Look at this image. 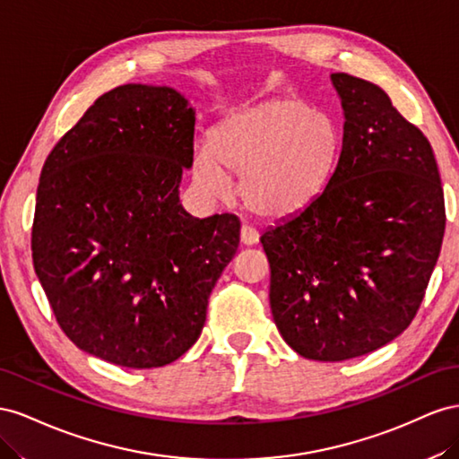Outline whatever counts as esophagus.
Instances as JSON below:
<instances>
[{"label":"esophagus","mask_w":459,"mask_h":459,"mask_svg":"<svg viewBox=\"0 0 459 459\" xmlns=\"http://www.w3.org/2000/svg\"><path fill=\"white\" fill-rule=\"evenodd\" d=\"M257 240H259V232L255 229L247 227V225H244L240 229V242L244 246H254V244H257Z\"/></svg>","instance_id":"1"}]
</instances>
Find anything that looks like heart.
Masks as SVG:
<instances>
[{
  "label": "heart",
  "instance_id": "obj_1",
  "mask_svg": "<svg viewBox=\"0 0 459 459\" xmlns=\"http://www.w3.org/2000/svg\"><path fill=\"white\" fill-rule=\"evenodd\" d=\"M340 134L329 115L296 98H273L221 123L209 150L194 155V180L213 200H229L242 178L246 207L261 219L296 217L329 182Z\"/></svg>",
  "mask_w": 459,
  "mask_h": 459
}]
</instances>
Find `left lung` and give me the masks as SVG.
I'll return each mask as SVG.
<instances>
[{"label":"left lung","instance_id":"obj_1","mask_svg":"<svg viewBox=\"0 0 459 459\" xmlns=\"http://www.w3.org/2000/svg\"><path fill=\"white\" fill-rule=\"evenodd\" d=\"M331 81L344 111L334 173L306 212L259 238L274 325L317 361L365 356L408 329L446 227L425 134L377 84L346 73Z\"/></svg>","mask_w":459,"mask_h":459}]
</instances>
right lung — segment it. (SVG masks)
<instances>
[{
  "instance_id": "obj_1",
  "label": "right lung",
  "mask_w": 459,
  "mask_h": 459,
  "mask_svg": "<svg viewBox=\"0 0 459 459\" xmlns=\"http://www.w3.org/2000/svg\"><path fill=\"white\" fill-rule=\"evenodd\" d=\"M194 126L177 90L125 84L100 96L42 167L34 271L63 333L121 368H163L194 346L240 242L237 215L195 219L180 205Z\"/></svg>"
}]
</instances>
